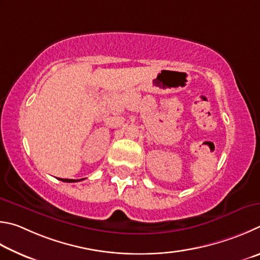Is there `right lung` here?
I'll return each mask as SVG.
<instances>
[{
    "mask_svg": "<svg viewBox=\"0 0 260 260\" xmlns=\"http://www.w3.org/2000/svg\"><path fill=\"white\" fill-rule=\"evenodd\" d=\"M60 180L65 181V183H75V181H80V179L75 180V179H61V178H60Z\"/></svg>",
    "mask_w": 260,
    "mask_h": 260,
    "instance_id": "1",
    "label": "right lung"
}]
</instances>
